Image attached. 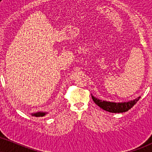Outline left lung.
Returning <instances> with one entry per match:
<instances>
[{"label": "left lung", "instance_id": "left-lung-1", "mask_svg": "<svg viewBox=\"0 0 152 152\" xmlns=\"http://www.w3.org/2000/svg\"><path fill=\"white\" fill-rule=\"evenodd\" d=\"M91 98L97 106H99L103 110H106V111L110 112V113H123V112L128 111L131 108L133 107V106L139 101L140 96L138 97L134 100L129 101L127 102H106V101H102L96 97L93 96L91 94Z\"/></svg>", "mask_w": 152, "mask_h": 152}]
</instances>
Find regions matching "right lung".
I'll list each match as a JSON object with an SVG mask.
<instances>
[{"instance_id": "obj_1", "label": "right lung", "mask_w": 152, "mask_h": 152, "mask_svg": "<svg viewBox=\"0 0 152 152\" xmlns=\"http://www.w3.org/2000/svg\"><path fill=\"white\" fill-rule=\"evenodd\" d=\"M47 113H46V112H37V113H31V115L32 116H36V117H43V116H44Z\"/></svg>"}]
</instances>
